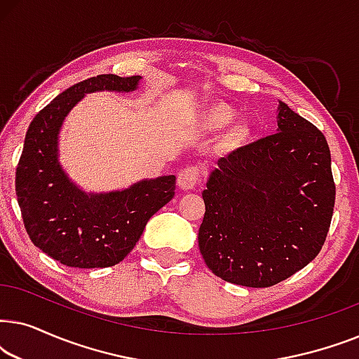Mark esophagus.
Wrapping results in <instances>:
<instances>
[{
    "instance_id": "1",
    "label": "esophagus",
    "mask_w": 359,
    "mask_h": 359,
    "mask_svg": "<svg viewBox=\"0 0 359 359\" xmlns=\"http://www.w3.org/2000/svg\"><path fill=\"white\" fill-rule=\"evenodd\" d=\"M201 178V168L198 165H188L178 173V184L183 189H193Z\"/></svg>"
}]
</instances>
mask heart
I'll return each instance as SVG.
<instances>
[{
	"label": "heart",
	"instance_id": "obj_1",
	"mask_svg": "<svg viewBox=\"0 0 359 359\" xmlns=\"http://www.w3.org/2000/svg\"><path fill=\"white\" fill-rule=\"evenodd\" d=\"M232 119V112H230L225 106H217L214 107L212 112H210V121L217 126H224Z\"/></svg>",
	"mask_w": 359,
	"mask_h": 359
}]
</instances>
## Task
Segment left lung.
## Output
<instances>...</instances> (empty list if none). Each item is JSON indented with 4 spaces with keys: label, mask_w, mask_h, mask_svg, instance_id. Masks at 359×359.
<instances>
[{
    "label": "left lung",
    "mask_w": 359,
    "mask_h": 359,
    "mask_svg": "<svg viewBox=\"0 0 359 359\" xmlns=\"http://www.w3.org/2000/svg\"><path fill=\"white\" fill-rule=\"evenodd\" d=\"M203 191L199 250L224 281L269 287L320 252L335 205L325 135L284 102L278 132L217 161Z\"/></svg>",
    "instance_id": "8db88e82"
}]
</instances>
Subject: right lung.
Instances as JSON below:
<instances>
[{"instance_id": "right-lung-1", "label": "right lung", "mask_w": 359, "mask_h": 359, "mask_svg": "<svg viewBox=\"0 0 359 359\" xmlns=\"http://www.w3.org/2000/svg\"><path fill=\"white\" fill-rule=\"evenodd\" d=\"M140 76L97 75L76 83L39 111L29 126L16 168L24 227L37 248L72 268H107L122 262L147 222L175 196L173 175L140 181L109 194H85L57 160L58 130L85 93L132 91Z\"/></svg>"}]
</instances>
